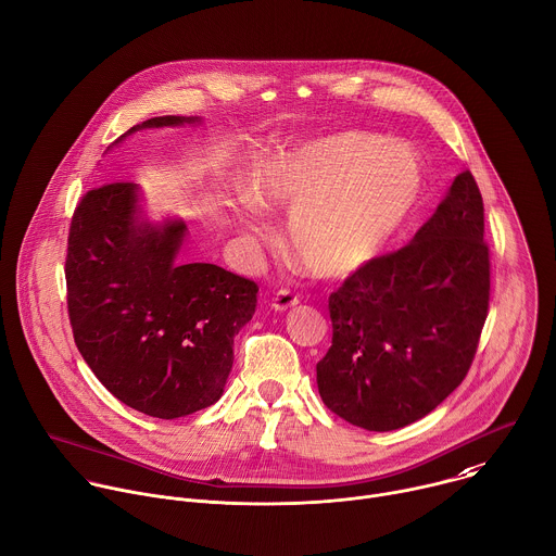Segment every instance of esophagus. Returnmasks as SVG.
Returning <instances> with one entry per match:
<instances>
[{"label":"esophagus","instance_id":"obj_1","mask_svg":"<svg viewBox=\"0 0 556 556\" xmlns=\"http://www.w3.org/2000/svg\"><path fill=\"white\" fill-rule=\"evenodd\" d=\"M299 303V296L290 290H279L275 296H273V309L275 312H288L292 309L294 305Z\"/></svg>","mask_w":556,"mask_h":556}]
</instances>
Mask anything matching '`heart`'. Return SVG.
Returning a JSON list of instances; mask_svg holds the SVG:
<instances>
[{"instance_id": "b5f03b06", "label": "heart", "mask_w": 556, "mask_h": 556, "mask_svg": "<svg viewBox=\"0 0 556 556\" xmlns=\"http://www.w3.org/2000/svg\"><path fill=\"white\" fill-rule=\"evenodd\" d=\"M424 185V161L410 143L333 130L273 150L251 192L257 207L290 214L288 247L312 275L342 279L389 249Z\"/></svg>"}]
</instances>
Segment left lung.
<instances>
[{
    "label": "left lung",
    "mask_w": 556,
    "mask_h": 556,
    "mask_svg": "<svg viewBox=\"0 0 556 556\" xmlns=\"http://www.w3.org/2000/svg\"><path fill=\"white\" fill-rule=\"evenodd\" d=\"M482 238V197L465 169L410 244L353 273L329 296L333 336L316 364V384L331 413L389 432L454 393L489 309Z\"/></svg>",
    "instance_id": "8db88e82"
}]
</instances>
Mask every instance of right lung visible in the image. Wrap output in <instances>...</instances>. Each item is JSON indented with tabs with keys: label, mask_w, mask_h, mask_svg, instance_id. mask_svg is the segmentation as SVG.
<instances>
[{
	"label": "right lung",
	"mask_w": 556,
	"mask_h": 556,
	"mask_svg": "<svg viewBox=\"0 0 556 556\" xmlns=\"http://www.w3.org/2000/svg\"><path fill=\"white\" fill-rule=\"evenodd\" d=\"M150 117L143 128L199 124ZM188 227L150 223L137 182H109L78 203L67 242V309L96 378L122 404L178 419L216 404L233 366V338L253 318L257 286L216 264H182Z\"/></svg>",
	"instance_id": "right-lung-1"
}]
</instances>
